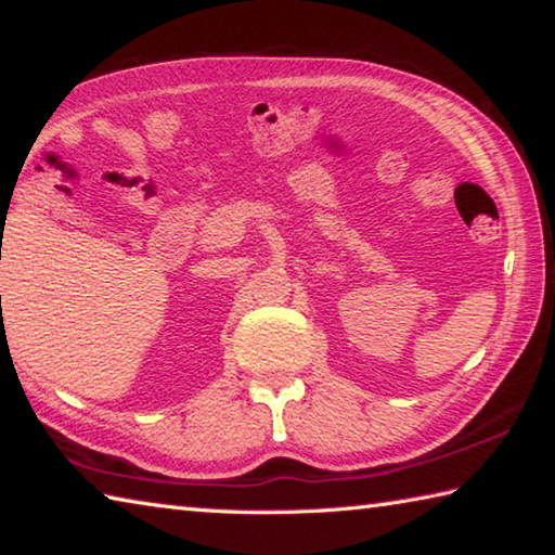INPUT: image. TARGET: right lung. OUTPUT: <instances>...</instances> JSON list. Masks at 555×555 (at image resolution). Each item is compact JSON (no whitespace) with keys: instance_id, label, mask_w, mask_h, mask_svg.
Wrapping results in <instances>:
<instances>
[{"instance_id":"1","label":"right lung","mask_w":555,"mask_h":555,"mask_svg":"<svg viewBox=\"0 0 555 555\" xmlns=\"http://www.w3.org/2000/svg\"><path fill=\"white\" fill-rule=\"evenodd\" d=\"M0 298H2V296H0Z\"/></svg>"}]
</instances>
